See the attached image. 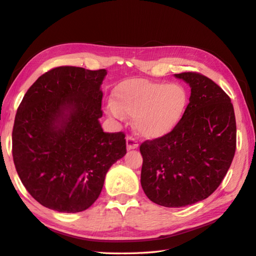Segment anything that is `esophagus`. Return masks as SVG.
<instances>
[{
    "mask_svg": "<svg viewBox=\"0 0 256 256\" xmlns=\"http://www.w3.org/2000/svg\"><path fill=\"white\" fill-rule=\"evenodd\" d=\"M138 147V142L134 138V137H126V149L128 150H132L136 149Z\"/></svg>",
    "mask_w": 256,
    "mask_h": 256,
    "instance_id": "1",
    "label": "esophagus"
}]
</instances>
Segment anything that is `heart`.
Instances as JSON below:
<instances>
[{
    "mask_svg": "<svg viewBox=\"0 0 256 256\" xmlns=\"http://www.w3.org/2000/svg\"><path fill=\"white\" fill-rule=\"evenodd\" d=\"M188 94L180 84L128 78L116 85L107 109L118 119L134 116V126L145 138L171 133L185 114Z\"/></svg>",
    "mask_w": 256,
    "mask_h": 256,
    "instance_id": "1",
    "label": "heart"
}]
</instances>
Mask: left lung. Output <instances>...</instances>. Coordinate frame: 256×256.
<instances>
[{
    "label": "left lung",
    "instance_id": "8db88e82",
    "mask_svg": "<svg viewBox=\"0 0 256 256\" xmlns=\"http://www.w3.org/2000/svg\"><path fill=\"white\" fill-rule=\"evenodd\" d=\"M192 88L180 122L171 133L140 145V184L148 198L166 208L206 199L220 186L236 152L230 98L211 78L196 72L174 74Z\"/></svg>",
    "mask_w": 256,
    "mask_h": 256
}]
</instances>
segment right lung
<instances>
[{
	"label": "right lung",
	"mask_w": 256,
	"mask_h": 256,
	"mask_svg": "<svg viewBox=\"0 0 256 256\" xmlns=\"http://www.w3.org/2000/svg\"><path fill=\"white\" fill-rule=\"evenodd\" d=\"M107 70L58 67L31 85L12 128V158L26 189L62 213L88 208L108 170L126 154L122 132L104 133L102 84Z\"/></svg>",
	"instance_id": "right-lung-1"
}]
</instances>
